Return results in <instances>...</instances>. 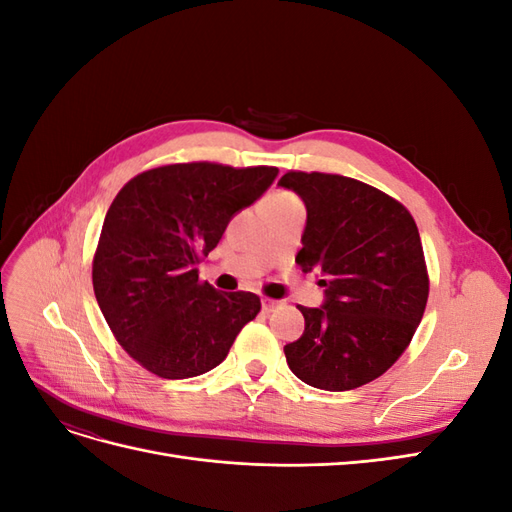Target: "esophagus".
I'll list each match as a JSON object with an SVG mask.
<instances>
[{"label":"esophagus","mask_w":512,"mask_h":512,"mask_svg":"<svg viewBox=\"0 0 512 512\" xmlns=\"http://www.w3.org/2000/svg\"><path fill=\"white\" fill-rule=\"evenodd\" d=\"M282 305V301H277V299H269V297H265L262 299V312H267V314H271V312H275L277 307Z\"/></svg>","instance_id":"1"}]
</instances>
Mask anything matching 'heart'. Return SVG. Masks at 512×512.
I'll list each match as a JSON object with an SVG mask.
<instances>
[{
  "label": "heart",
  "instance_id": "heart-1",
  "mask_svg": "<svg viewBox=\"0 0 512 512\" xmlns=\"http://www.w3.org/2000/svg\"><path fill=\"white\" fill-rule=\"evenodd\" d=\"M288 203H299L290 192H273L269 196V207H277V205H288Z\"/></svg>",
  "mask_w": 512,
  "mask_h": 512
}]
</instances>
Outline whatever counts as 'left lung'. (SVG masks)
<instances>
[{"mask_svg": "<svg viewBox=\"0 0 512 512\" xmlns=\"http://www.w3.org/2000/svg\"><path fill=\"white\" fill-rule=\"evenodd\" d=\"M280 185L307 207L297 265L327 275L324 305H299L305 331L284 346L288 367L314 389H356L406 352L425 314L421 235L399 200L363 181L288 170Z\"/></svg>", "mask_w": 512, "mask_h": 512, "instance_id": "8db88e82", "label": "left lung"}]
</instances>
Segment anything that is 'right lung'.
<instances>
[{"instance_id": "right-lung-1", "label": "right lung", "mask_w": 512, "mask_h": 512, "mask_svg": "<svg viewBox=\"0 0 512 512\" xmlns=\"http://www.w3.org/2000/svg\"><path fill=\"white\" fill-rule=\"evenodd\" d=\"M275 177V166L164 164L132 177L108 207L94 292L121 348L151 374H205L260 312L258 294L218 292L196 265Z\"/></svg>"}]
</instances>
